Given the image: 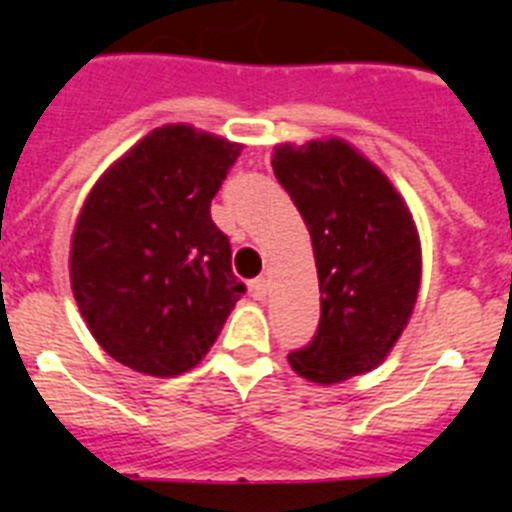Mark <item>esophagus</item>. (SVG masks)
Instances as JSON below:
<instances>
[{
    "label": "esophagus",
    "instance_id": "34e87169",
    "mask_svg": "<svg viewBox=\"0 0 512 512\" xmlns=\"http://www.w3.org/2000/svg\"><path fill=\"white\" fill-rule=\"evenodd\" d=\"M251 298L253 300H264L266 298V279L264 277H256L251 282Z\"/></svg>",
    "mask_w": 512,
    "mask_h": 512
}]
</instances>
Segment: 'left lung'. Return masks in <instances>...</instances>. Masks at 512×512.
Here are the masks:
<instances>
[{"instance_id":"obj_1","label":"left lung","mask_w":512,"mask_h":512,"mask_svg":"<svg viewBox=\"0 0 512 512\" xmlns=\"http://www.w3.org/2000/svg\"><path fill=\"white\" fill-rule=\"evenodd\" d=\"M274 176L313 243L321 290L318 329L290 365L321 386L378 368L417 303L422 256L404 199L342 139L282 144Z\"/></svg>"}]
</instances>
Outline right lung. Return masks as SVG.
<instances>
[{
    "label": "right lung",
    "instance_id": "1",
    "mask_svg": "<svg viewBox=\"0 0 512 512\" xmlns=\"http://www.w3.org/2000/svg\"><path fill=\"white\" fill-rule=\"evenodd\" d=\"M240 144L168 124L103 173L74 227L72 290L113 360L170 378L202 360L246 285L209 207Z\"/></svg>",
    "mask_w": 512,
    "mask_h": 512
}]
</instances>
